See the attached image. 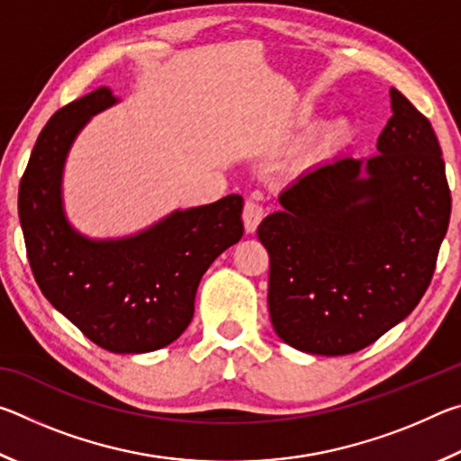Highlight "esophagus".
Wrapping results in <instances>:
<instances>
[{
  "label": "esophagus",
  "instance_id": "obj_1",
  "mask_svg": "<svg viewBox=\"0 0 461 461\" xmlns=\"http://www.w3.org/2000/svg\"><path fill=\"white\" fill-rule=\"evenodd\" d=\"M241 217H244V225H246L248 233H254L256 230H258L260 221L264 220V207H262L258 197H249L246 201L244 213H241Z\"/></svg>",
  "mask_w": 461,
  "mask_h": 461
}]
</instances>
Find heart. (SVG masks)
Returning <instances> with one entry per match:
<instances>
[{
	"instance_id": "heart-1",
	"label": "heart",
	"mask_w": 461,
	"mask_h": 461,
	"mask_svg": "<svg viewBox=\"0 0 461 461\" xmlns=\"http://www.w3.org/2000/svg\"><path fill=\"white\" fill-rule=\"evenodd\" d=\"M333 131H339V130H338V128H335V130H333Z\"/></svg>"
}]
</instances>
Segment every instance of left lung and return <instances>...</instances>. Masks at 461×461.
I'll return each mask as SVG.
<instances>
[{
  "label": "left lung",
  "mask_w": 461,
  "mask_h": 461,
  "mask_svg": "<svg viewBox=\"0 0 461 461\" xmlns=\"http://www.w3.org/2000/svg\"><path fill=\"white\" fill-rule=\"evenodd\" d=\"M376 154L323 162L280 193L258 238L280 339L313 356L360 352L419 305L451 194L431 123L394 87Z\"/></svg>",
  "instance_id": "obj_1"
}]
</instances>
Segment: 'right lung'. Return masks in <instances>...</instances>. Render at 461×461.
Here are the masks:
<instances>
[{
	"label": "right lung",
	"instance_id": "obj_1",
	"mask_svg": "<svg viewBox=\"0 0 461 461\" xmlns=\"http://www.w3.org/2000/svg\"><path fill=\"white\" fill-rule=\"evenodd\" d=\"M115 104L120 97L99 87L52 115L22 176L18 213L30 267L50 305L107 352L146 354L189 327L203 275L244 236V199L228 194L175 209L130 236H85L65 209V165L93 115Z\"/></svg>",
	"mask_w": 461,
	"mask_h": 461
}]
</instances>
